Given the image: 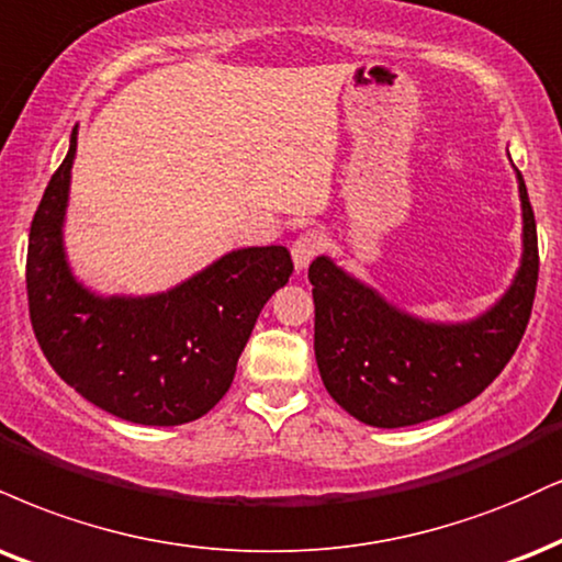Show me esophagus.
Instances as JSON below:
<instances>
[{
    "mask_svg": "<svg viewBox=\"0 0 562 562\" xmlns=\"http://www.w3.org/2000/svg\"><path fill=\"white\" fill-rule=\"evenodd\" d=\"M322 248V238L316 233H303L299 240L293 243V248H290V254H293V263H295V272H303V269L308 267L311 259H314L316 254H319Z\"/></svg>",
    "mask_w": 562,
    "mask_h": 562,
    "instance_id": "1",
    "label": "esophagus"
}]
</instances>
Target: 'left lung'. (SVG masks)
Returning a JSON list of instances; mask_svg holds the SVG:
<instances>
[{"instance_id":"1","label":"left lung","mask_w":562,"mask_h":562,"mask_svg":"<svg viewBox=\"0 0 562 562\" xmlns=\"http://www.w3.org/2000/svg\"><path fill=\"white\" fill-rule=\"evenodd\" d=\"M516 180L520 263L508 290L474 319H424L337 267L333 256L311 261L322 382L361 424L397 429L450 414L482 395L516 353L539 277L537 222L518 170Z\"/></svg>"}]
</instances>
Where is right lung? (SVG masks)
I'll return each mask as SVG.
<instances>
[{"label": "right lung", "instance_id": "add662e5", "mask_svg": "<svg viewBox=\"0 0 562 562\" xmlns=\"http://www.w3.org/2000/svg\"><path fill=\"white\" fill-rule=\"evenodd\" d=\"M78 125L31 222V324L46 361L106 414L178 427L222 401L263 303L285 288V246L235 248L151 295H101L72 274L65 251Z\"/></svg>", "mask_w": 562, "mask_h": 562}]
</instances>
